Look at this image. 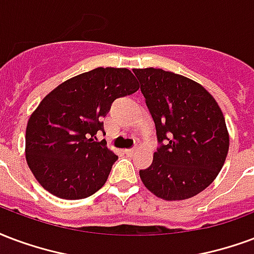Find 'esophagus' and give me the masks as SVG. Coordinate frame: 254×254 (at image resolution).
<instances>
[{"label": "esophagus", "mask_w": 254, "mask_h": 254, "mask_svg": "<svg viewBox=\"0 0 254 254\" xmlns=\"http://www.w3.org/2000/svg\"><path fill=\"white\" fill-rule=\"evenodd\" d=\"M134 152H136V149H134V148H130V149H125V153H127V156H132Z\"/></svg>", "instance_id": "1"}]
</instances>
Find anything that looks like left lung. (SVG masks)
Returning <instances> with one entry per match:
<instances>
[{
	"label": "left lung",
	"mask_w": 254,
	"mask_h": 254,
	"mask_svg": "<svg viewBox=\"0 0 254 254\" xmlns=\"http://www.w3.org/2000/svg\"><path fill=\"white\" fill-rule=\"evenodd\" d=\"M156 127L159 148L140 170L146 189L165 200L202 192L222 170L229 133L221 109L194 80L161 68L133 69Z\"/></svg>",
	"instance_id": "8db88e82"
}]
</instances>
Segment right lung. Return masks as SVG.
Instances as JSON below:
<instances>
[{"label":"right lung","mask_w":254,"mask_h":254,"mask_svg":"<svg viewBox=\"0 0 254 254\" xmlns=\"http://www.w3.org/2000/svg\"><path fill=\"white\" fill-rule=\"evenodd\" d=\"M140 84L127 68L98 67L59 84L29 118L27 163L37 182L62 199H83L102 187L118 159L97 142L102 118Z\"/></svg>","instance_id":"add662e5"}]
</instances>
